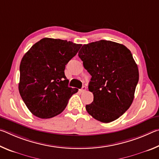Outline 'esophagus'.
Wrapping results in <instances>:
<instances>
[{
	"label": "esophagus",
	"mask_w": 159,
	"mask_h": 159,
	"mask_svg": "<svg viewBox=\"0 0 159 159\" xmlns=\"http://www.w3.org/2000/svg\"><path fill=\"white\" fill-rule=\"evenodd\" d=\"M85 90H86V87H85V86H83L81 89L80 90V92H81V93H83V92H85Z\"/></svg>",
	"instance_id": "esophagus-1"
}]
</instances>
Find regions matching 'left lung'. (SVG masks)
<instances>
[{
  "mask_svg": "<svg viewBox=\"0 0 159 159\" xmlns=\"http://www.w3.org/2000/svg\"><path fill=\"white\" fill-rule=\"evenodd\" d=\"M92 78L88 85L93 102L88 114L102 123L116 120L133 103L139 71L130 50L123 44L101 40L83 45L79 52Z\"/></svg>",
  "mask_w": 159,
  "mask_h": 159,
  "instance_id": "8db88e82",
  "label": "left lung"
}]
</instances>
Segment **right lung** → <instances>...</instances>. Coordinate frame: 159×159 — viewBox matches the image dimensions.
I'll return each mask as SVG.
<instances>
[{
  "label": "right lung",
  "mask_w": 159,
  "mask_h": 159,
  "mask_svg": "<svg viewBox=\"0 0 159 159\" xmlns=\"http://www.w3.org/2000/svg\"><path fill=\"white\" fill-rule=\"evenodd\" d=\"M81 44L44 38L21 59L19 91L26 106L36 116L50 118L61 114L69 99L78 92L68 86L65 65Z\"/></svg>",
  "instance_id": "obj_1"
}]
</instances>
